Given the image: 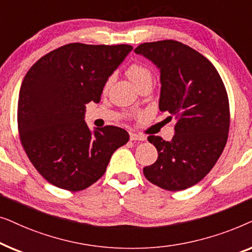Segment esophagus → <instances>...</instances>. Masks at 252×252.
I'll return each instance as SVG.
<instances>
[{
    "label": "esophagus",
    "instance_id": "34e87169",
    "mask_svg": "<svg viewBox=\"0 0 252 252\" xmlns=\"http://www.w3.org/2000/svg\"><path fill=\"white\" fill-rule=\"evenodd\" d=\"M129 137H130V141H144L146 140V136L142 135V134H136V133H130Z\"/></svg>",
    "mask_w": 252,
    "mask_h": 252
}]
</instances>
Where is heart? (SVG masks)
I'll return each instance as SVG.
<instances>
[{"label":"heart","mask_w":252,"mask_h":252,"mask_svg":"<svg viewBox=\"0 0 252 252\" xmlns=\"http://www.w3.org/2000/svg\"><path fill=\"white\" fill-rule=\"evenodd\" d=\"M127 75L134 85L137 86L146 79H151V71L142 64H132L127 68ZM109 85V82H108Z\"/></svg>","instance_id":"obj_1"}]
</instances>
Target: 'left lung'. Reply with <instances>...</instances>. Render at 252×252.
I'll use <instances>...</instances> for the list:
<instances>
[{"mask_svg":"<svg viewBox=\"0 0 252 252\" xmlns=\"http://www.w3.org/2000/svg\"><path fill=\"white\" fill-rule=\"evenodd\" d=\"M134 51L159 70V110L178 120L171 141L148 137L158 158L143 168V174L166 190H184L211 171L226 146L229 130L226 88L208 58L178 41L142 43Z\"/></svg>","mask_w":252,"mask_h":252,"instance_id":"8db88e82","label":"left lung"}]
</instances>
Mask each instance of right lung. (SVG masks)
<instances>
[{"label":"right lung","mask_w":252,"mask_h":252,"mask_svg":"<svg viewBox=\"0 0 252 252\" xmlns=\"http://www.w3.org/2000/svg\"><path fill=\"white\" fill-rule=\"evenodd\" d=\"M129 44L70 43L41 57L19 91L18 130L24 150L51 185L84 190L104 174L112 154L128 142L116 126L88 128L86 104L101 99Z\"/></svg>","instance_id":"1"}]
</instances>
